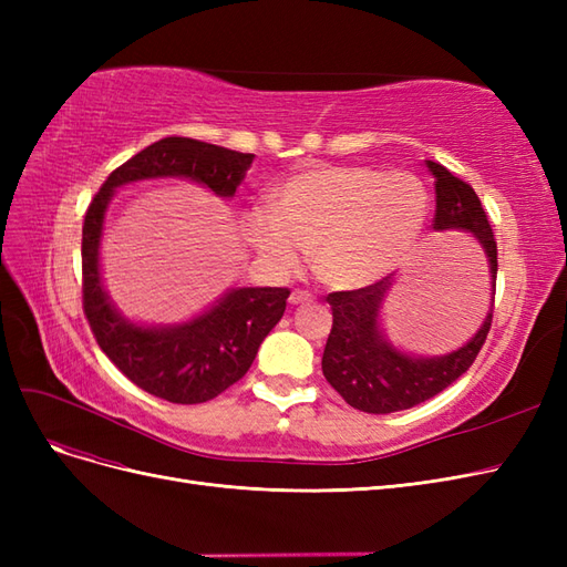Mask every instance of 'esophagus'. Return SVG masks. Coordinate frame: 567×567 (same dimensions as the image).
<instances>
[{
  "label": "esophagus",
  "instance_id": "esophagus-1",
  "mask_svg": "<svg viewBox=\"0 0 567 567\" xmlns=\"http://www.w3.org/2000/svg\"><path fill=\"white\" fill-rule=\"evenodd\" d=\"M312 300H315V296L307 293V290H293L288 298L290 305H302V302H312Z\"/></svg>",
  "mask_w": 567,
  "mask_h": 567
}]
</instances>
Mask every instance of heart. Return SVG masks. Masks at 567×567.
Instances as JSON below:
<instances>
[{
    "label": "heart",
    "mask_w": 567,
    "mask_h": 567,
    "mask_svg": "<svg viewBox=\"0 0 567 567\" xmlns=\"http://www.w3.org/2000/svg\"><path fill=\"white\" fill-rule=\"evenodd\" d=\"M427 192L406 173L364 165H317L274 192V210L252 208L246 234L277 271H293L312 250L319 277L336 288L367 286L416 246Z\"/></svg>",
    "instance_id": "obj_1"
}]
</instances>
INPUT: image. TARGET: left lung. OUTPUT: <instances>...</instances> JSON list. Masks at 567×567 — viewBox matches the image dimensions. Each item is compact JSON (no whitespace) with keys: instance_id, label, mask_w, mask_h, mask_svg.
I'll return each mask as SVG.
<instances>
[{"instance_id":"8db88e82","label":"left lung","mask_w":567,"mask_h":567,"mask_svg":"<svg viewBox=\"0 0 567 567\" xmlns=\"http://www.w3.org/2000/svg\"><path fill=\"white\" fill-rule=\"evenodd\" d=\"M435 175V217L433 229L468 231L485 255V271L492 288L489 312L480 331L452 354L444 357H409L388 346L379 329V310L390 277L357 290L329 293L333 326L326 340L321 371L331 388L350 406L367 414H392L416 406L450 388L461 373H466L492 329L494 290H496V241L473 186L454 177L447 167L425 161Z\"/></svg>"}]
</instances>
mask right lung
Returning <instances> with one entry per match:
<instances>
[{
	"label": "right lung",
	"mask_w": 567,
	"mask_h": 567,
	"mask_svg": "<svg viewBox=\"0 0 567 567\" xmlns=\"http://www.w3.org/2000/svg\"><path fill=\"white\" fill-rule=\"evenodd\" d=\"M252 153L165 136L115 167L92 198L82 225V310L90 329L120 373L175 404L217 398L250 369L260 342L286 312L288 288H236L198 319L144 329L120 317L99 277V241L113 188L148 177H188L217 196H234Z\"/></svg>",
	"instance_id": "1"
}]
</instances>
